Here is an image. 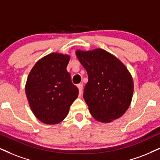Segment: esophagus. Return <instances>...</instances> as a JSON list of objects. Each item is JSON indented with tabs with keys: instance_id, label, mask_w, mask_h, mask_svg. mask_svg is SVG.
Masks as SVG:
<instances>
[{
	"instance_id": "34e87169",
	"label": "esophagus",
	"mask_w": 160,
	"mask_h": 160,
	"mask_svg": "<svg viewBox=\"0 0 160 160\" xmlns=\"http://www.w3.org/2000/svg\"><path fill=\"white\" fill-rule=\"evenodd\" d=\"M78 87L79 93H80V95H81L82 91V84H78Z\"/></svg>"
}]
</instances>
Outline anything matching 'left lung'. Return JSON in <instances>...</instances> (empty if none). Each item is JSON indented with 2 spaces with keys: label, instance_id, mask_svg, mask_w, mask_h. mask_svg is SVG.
I'll return each instance as SVG.
<instances>
[{
  "label": "left lung",
  "instance_id": "obj_1",
  "mask_svg": "<svg viewBox=\"0 0 160 160\" xmlns=\"http://www.w3.org/2000/svg\"><path fill=\"white\" fill-rule=\"evenodd\" d=\"M76 55L88 77L83 98L92 117L102 122L122 116L130 106L134 83L130 73L116 57L101 48Z\"/></svg>",
  "mask_w": 160,
  "mask_h": 160
}]
</instances>
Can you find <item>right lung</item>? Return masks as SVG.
Segmentation results:
<instances>
[{
    "instance_id": "obj_1",
    "label": "right lung",
    "mask_w": 160,
    "mask_h": 160,
    "mask_svg": "<svg viewBox=\"0 0 160 160\" xmlns=\"http://www.w3.org/2000/svg\"><path fill=\"white\" fill-rule=\"evenodd\" d=\"M69 56L52 53L36 62L28 76L26 94L35 117L46 124H57L67 116L78 97L66 70Z\"/></svg>"
}]
</instances>
